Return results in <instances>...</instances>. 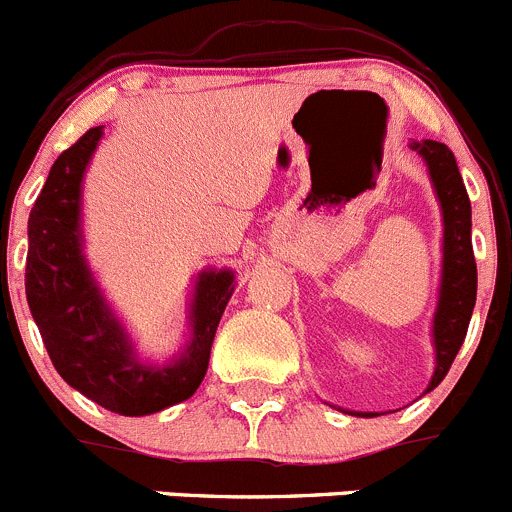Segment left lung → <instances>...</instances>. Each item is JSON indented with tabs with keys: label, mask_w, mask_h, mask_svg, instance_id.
Masks as SVG:
<instances>
[{
	"label": "left lung",
	"mask_w": 512,
	"mask_h": 512,
	"mask_svg": "<svg viewBox=\"0 0 512 512\" xmlns=\"http://www.w3.org/2000/svg\"><path fill=\"white\" fill-rule=\"evenodd\" d=\"M408 146L426 161L430 184H433L440 216H443V263H440L438 303H435L433 326H430L435 371L426 388L428 393L443 381L450 363H453L460 346H463L470 316H473L475 291H478V268H475L473 241H470V226H473V221H470V199L463 179H460L453 151L433 139L411 141ZM338 411H343V408H338ZM343 413L363 418L378 416V413L361 411Z\"/></svg>",
	"instance_id": "left-lung-1"
}]
</instances>
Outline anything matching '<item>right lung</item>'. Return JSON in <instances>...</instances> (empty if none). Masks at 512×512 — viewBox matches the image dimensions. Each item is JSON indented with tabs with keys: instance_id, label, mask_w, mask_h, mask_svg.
Segmentation results:
<instances>
[{
	"instance_id": "obj_1",
	"label": "right lung",
	"mask_w": 512,
	"mask_h": 512,
	"mask_svg": "<svg viewBox=\"0 0 512 512\" xmlns=\"http://www.w3.org/2000/svg\"><path fill=\"white\" fill-rule=\"evenodd\" d=\"M104 126L89 129L54 161L29 214L24 286L34 323L59 376L119 416H151L196 393L211 343L236 288L231 268H204L189 301V338L166 363L144 361L106 301L84 256L82 184Z\"/></svg>"
}]
</instances>
